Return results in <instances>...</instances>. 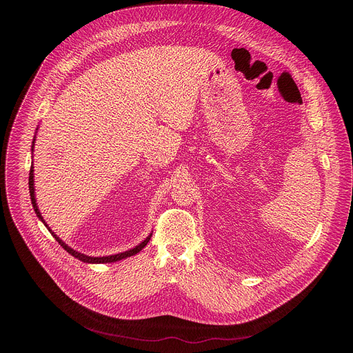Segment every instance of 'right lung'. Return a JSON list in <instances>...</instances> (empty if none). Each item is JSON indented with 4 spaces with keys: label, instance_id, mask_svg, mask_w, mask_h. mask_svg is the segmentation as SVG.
I'll return each instance as SVG.
<instances>
[{
    "label": "right lung",
    "instance_id": "add662e5",
    "mask_svg": "<svg viewBox=\"0 0 353 353\" xmlns=\"http://www.w3.org/2000/svg\"><path fill=\"white\" fill-rule=\"evenodd\" d=\"M33 146H34V139H33V143H32V149H33ZM29 192H30V199H32V205H33V210H34V212H36V215L41 219V222L44 223V221H43V218H41V215H40V212H39V208H37V204H36V198H34V187H33V166H30V172H29ZM46 225V223H44ZM46 228L50 230V228L46 225ZM50 233L53 234V237L61 244V247L67 251V253H70L71 256H74L75 259H78V260H81V261H83V263H90V264H103V263H114V261H119V260H123V259H127V257H131V256H135L137 253H139V251L148 244V241L150 240V236L152 234H149L141 244H138L137 247H134V248H131V250H128V251H124V253H120V254H114V256H106V257H89V256H85V254H82V253H78V251H75V250H72L71 247H68L57 234H54L52 230H50Z\"/></svg>",
    "mask_w": 353,
    "mask_h": 353
}]
</instances>
